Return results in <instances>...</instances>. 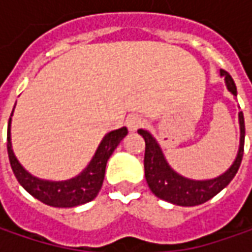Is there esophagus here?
<instances>
[{"label": "esophagus", "instance_id": "obj_1", "mask_svg": "<svg viewBox=\"0 0 252 252\" xmlns=\"http://www.w3.org/2000/svg\"><path fill=\"white\" fill-rule=\"evenodd\" d=\"M144 125H146V119L141 115H130L126 119V126H127V129L130 131H134L137 130V129H140V127H144Z\"/></svg>", "mask_w": 252, "mask_h": 252}]
</instances>
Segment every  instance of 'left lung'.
I'll return each mask as SVG.
<instances>
[{"label":"left lung","mask_w":252,"mask_h":252,"mask_svg":"<svg viewBox=\"0 0 252 252\" xmlns=\"http://www.w3.org/2000/svg\"><path fill=\"white\" fill-rule=\"evenodd\" d=\"M220 74L224 77L228 91L233 95H237V88L231 75L224 70H220ZM238 119H240L241 136H240V150H238L237 158L223 175L215 179H208V181H193V179L184 178L174 169H171L156 139L149 131L140 129L139 134H141L146 141L144 172H146V181L150 187L151 192L157 198L167 200L174 205H178V206H196L216 196L219 192L223 188H226L231 182V179L236 177L241 160H243L244 137H246V125H244L243 112L238 113Z\"/></svg>","instance_id":"8db88e82"}]
</instances>
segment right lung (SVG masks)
Segmentation results:
<instances>
[{"label": "right lung", "mask_w": 252, "mask_h": 252, "mask_svg": "<svg viewBox=\"0 0 252 252\" xmlns=\"http://www.w3.org/2000/svg\"><path fill=\"white\" fill-rule=\"evenodd\" d=\"M9 127H11V118L8 122L6 149H8L11 168L14 171L18 182L33 198L53 208H74L78 205H84L87 202H91L92 199L96 198L103 184L106 162L115 149L119 146V143L123 140V137L127 134L126 127H121L118 130L108 133L99 144L90 165L84 169L78 177L68 179V181H62V182H52V181H42V179L34 178L18 162L11 147Z\"/></svg>", "instance_id": "add662e5"}]
</instances>
